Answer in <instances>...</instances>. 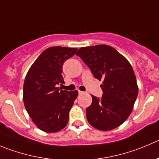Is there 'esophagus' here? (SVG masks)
Listing matches in <instances>:
<instances>
[{
  "label": "esophagus",
  "instance_id": "1",
  "mask_svg": "<svg viewBox=\"0 0 159 159\" xmlns=\"http://www.w3.org/2000/svg\"><path fill=\"white\" fill-rule=\"evenodd\" d=\"M83 93H84V91H81V90H79V94H83Z\"/></svg>",
  "mask_w": 159,
  "mask_h": 159
}]
</instances>
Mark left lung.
<instances>
[{
	"instance_id": "obj_1",
	"label": "left lung",
	"mask_w": 159,
	"mask_h": 159,
	"mask_svg": "<svg viewBox=\"0 0 159 159\" xmlns=\"http://www.w3.org/2000/svg\"><path fill=\"white\" fill-rule=\"evenodd\" d=\"M93 76L103 80L101 98L92 96L87 119L93 127L109 131L122 125L134 108L138 86L130 63L112 47L96 45L79 49L76 54Z\"/></svg>"
}]
</instances>
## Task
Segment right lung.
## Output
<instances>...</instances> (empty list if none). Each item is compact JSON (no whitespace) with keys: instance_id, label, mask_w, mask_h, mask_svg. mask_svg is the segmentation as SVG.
Here are the masks:
<instances>
[{"instance_id":"right-lung-1","label":"right lung","mask_w":159,"mask_h":159,"mask_svg":"<svg viewBox=\"0 0 159 159\" xmlns=\"http://www.w3.org/2000/svg\"><path fill=\"white\" fill-rule=\"evenodd\" d=\"M77 48L51 47L43 51L29 69L23 85V102L32 121L47 133L61 130L69 122V113L78 91L60 90L65 61Z\"/></svg>"}]
</instances>
